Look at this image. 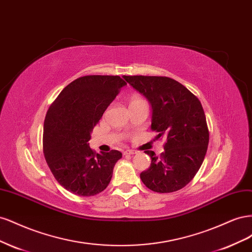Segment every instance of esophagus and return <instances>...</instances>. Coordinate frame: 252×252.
<instances>
[{
  "label": "esophagus",
  "mask_w": 252,
  "mask_h": 252,
  "mask_svg": "<svg viewBox=\"0 0 252 252\" xmlns=\"http://www.w3.org/2000/svg\"><path fill=\"white\" fill-rule=\"evenodd\" d=\"M130 155H135V151L130 149H127L124 151V156H130Z\"/></svg>",
  "instance_id": "obj_1"
}]
</instances>
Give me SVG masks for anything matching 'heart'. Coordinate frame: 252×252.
I'll use <instances>...</instances> for the list:
<instances>
[{
    "label": "heart",
    "instance_id": "1",
    "mask_svg": "<svg viewBox=\"0 0 252 252\" xmlns=\"http://www.w3.org/2000/svg\"><path fill=\"white\" fill-rule=\"evenodd\" d=\"M141 100V98H139V97H133L132 98V102H135V101H140Z\"/></svg>",
    "mask_w": 252,
    "mask_h": 252
}]
</instances>
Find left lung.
I'll use <instances>...</instances> for the list:
<instances>
[{
  "instance_id": "obj_1",
  "label": "left lung",
  "mask_w": 252,
  "mask_h": 252,
  "mask_svg": "<svg viewBox=\"0 0 252 252\" xmlns=\"http://www.w3.org/2000/svg\"><path fill=\"white\" fill-rule=\"evenodd\" d=\"M129 85L151 106V128L164 136L161 158L146 150L150 167L140 177L145 186L159 193L173 192L193 179L205 158L209 132L202 104L181 83L167 77L124 75Z\"/></svg>"
}]
</instances>
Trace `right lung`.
Listing matches in <instances>:
<instances>
[{
  "instance_id": "add662e5",
  "label": "right lung",
  "mask_w": 252,
  "mask_h": 252,
  "mask_svg": "<svg viewBox=\"0 0 252 252\" xmlns=\"http://www.w3.org/2000/svg\"><path fill=\"white\" fill-rule=\"evenodd\" d=\"M126 85L119 75H86L67 85L49 107L44 122V156L56 180L68 191L93 196L108 186L122 154H95L88 142Z\"/></svg>"
}]
</instances>
